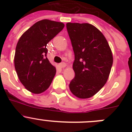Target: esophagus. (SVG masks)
<instances>
[{
	"instance_id": "obj_1",
	"label": "esophagus",
	"mask_w": 132,
	"mask_h": 132,
	"mask_svg": "<svg viewBox=\"0 0 132 132\" xmlns=\"http://www.w3.org/2000/svg\"><path fill=\"white\" fill-rule=\"evenodd\" d=\"M59 66L60 68H65L66 66V64L65 63V62H62V63H60L59 64Z\"/></svg>"
}]
</instances>
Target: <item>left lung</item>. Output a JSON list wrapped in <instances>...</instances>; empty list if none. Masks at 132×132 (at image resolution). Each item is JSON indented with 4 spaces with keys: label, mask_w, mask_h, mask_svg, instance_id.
Here are the masks:
<instances>
[{
    "label": "left lung",
    "mask_w": 132,
    "mask_h": 132,
    "mask_svg": "<svg viewBox=\"0 0 132 132\" xmlns=\"http://www.w3.org/2000/svg\"><path fill=\"white\" fill-rule=\"evenodd\" d=\"M66 28L75 54V75L70 89L78 98H89L107 82L113 63L111 50L103 34L93 25L68 23Z\"/></svg>",
    "instance_id": "1"
}]
</instances>
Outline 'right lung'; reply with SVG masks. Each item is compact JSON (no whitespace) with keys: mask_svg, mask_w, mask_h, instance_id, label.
Wrapping results in <instances>:
<instances>
[{"mask_svg":"<svg viewBox=\"0 0 132 132\" xmlns=\"http://www.w3.org/2000/svg\"><path fill=\"white\" fill-rule=\"evenodd\" d=\"M64 27L62 22L43 20L30 27L18 40L14 67L21 83L29 91L40 94L51 84L56 70L46 57V45Z\"/></svg>","mask_w":132,"mask_h":132,"instance_id":"obj_1","label":"right lung"}]
</instances>
